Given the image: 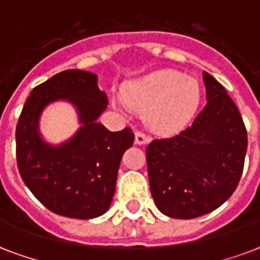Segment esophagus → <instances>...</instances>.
I'll return each instance as SVG.
<instances>
[{"mask_svg": "<svg viewBox=\"0 0 260 260\" xmlns=\"http://www.w3.org/2000/svg\"><path fill=\"white\" fill-rule=\"evenodd\" d=\"M149 141H150V137H148L146 134L141 132L136 133V144L137 145H145L148 144Z\"/></svg>", "mask_w": 260, "mask_h": 260, "instance_id": "1", "label": "esophagus"}]
</instances>
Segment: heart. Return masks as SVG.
<instances>
[{"label": "heart", "mask_w": 260, "mask_h": 260, "mask_svg": "<svg viewBox=\"0 0 260 260\" xmlns=\"http://www.w3.org/2000/svg\"><path fill=\"white\" fill-rule=\"evenodd\" d=\"M123 98L112 100L118 110L126 111L130 106L145 111V123L152 132L171 136L182 132L194 118L201 103V86L183 73L160 70L128 82Z\"/></svg>", "instance_id": "b5f03b06"}]
</instances>
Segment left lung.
Masks as SVG:
<instances>
[{
  "label": "left lung",
  "instance_id": "left-lung-1",
  "mask_svg": "<svg viewBox=\"0 0 260 260\" xmlns=\"http://www.w3.org/2000/svg\"><path fill=\"white\" fill-rule=\"evenodd\" d=\"M206 100L190 127L146 148L150 192L162 214L190 220L216 210L243 174L247 132L236 104L203 72Z\"/></svg>",
  "mask_w": 260,
  "mask_h": 260
}]
</instances>
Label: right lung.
<instances>
[{"label": "right lung", "mask_w": 260, "mask_h": 260, "mask_svg": "<svg viewBox=\"0 0 260 260\" xmlns=\"http://www.w3.org/2000/svg\"><path fill=\"white\" fill-rule=\"evenodd\" d=\"M57 101L69 102L80 127L59 144L40 133V118ZM107 94L98 76L70 69L55 74L32 89L16 127V158L25 186L59 216L90 220L110 209L123 153L132 148L128 127L112 133L99 123L107 108Z\"/></svg>", "instance_id": "obj_1"}]
</instances>
